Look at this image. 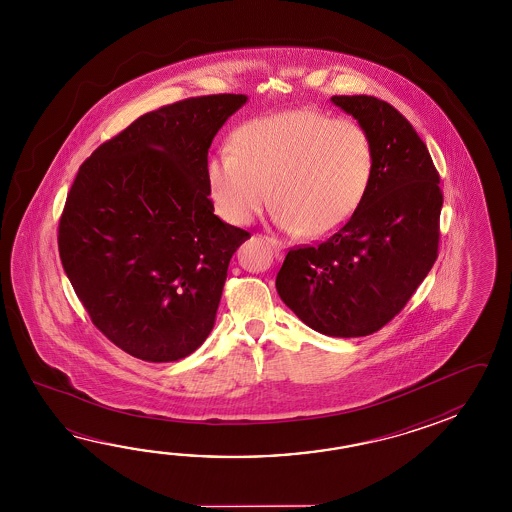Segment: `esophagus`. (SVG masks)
<instances>
[{
	"instance_id": "1",
	"label": "esophagus",
	"mask_w": 512,
	"mask_h": 512,
	"mask_svg": "<svg viewBox=\"0 0 512 512\" xmlns=\"http://www.w3.org/2000/svg\"><path fill=\"white\" fill-rule=\"evenodd\" d=\"M265 241L271 245L272 249H274V254L276 256H280L283 252V245L280 241L276 240V238H265Z\"/></svg>"
}]
</instances>
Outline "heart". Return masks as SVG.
Returning <instances> with one entry per match:
<instances>
[{
  "label": "heart",
  "instance_id": "1",
  "mask_svg": "<svg viewBox=\"0 0 512 512\" xmlns=\"http://www.w3.org/2000/svg\"><path fill=\"white\" fill-rule=\"evenodd\" d=\"M375 150L351 119L293 109L251 120L207 163L210 194L223 218L247 225L269 205L287 232L318 240L335 232L370 190Z\"/></svg>",
  "mask_w": 512,
  "mask_h": 512
}]
</instances>
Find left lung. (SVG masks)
<instances>
[{"instance_id": "left-lung-1", "label": "left lung", "mask_w": 512, "mask_h": 512, "mask_svg": "<svg viewBox=\"0 0 512 512\" xmlns=\"http://www.w3.org/2000/svg\"><path fill=\"white\" fill-rule=\"evenodd\" d=\"M331 100L370 133V190L329 238L287 252L276 291L318 333L366 337L403 311L437 260L443 192L425 142L397 109L368 95Z\"/></svg>"}]
</instances>
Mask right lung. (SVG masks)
<instances>
[{"mask_svg": "<svg viewBox=\"0 0 512 512\" xmlns=\"http://www.w3.org/2000/svg\"><path fill=\"white\" fill-rule=\"evenodd\" d=\"M245 95L150 111L78 168L58 251L91 322L131 357L172 362L210 335L230 258L251 234L214 214L208 148Z\"/></svg>", "mask_w": 512, "mask_h": 512, "instance_id": "obj_1", "label": "right lung"}]
</instances>
